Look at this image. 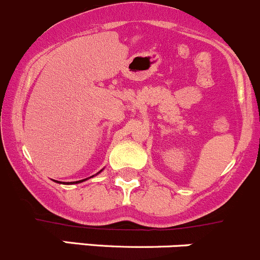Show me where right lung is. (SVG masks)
Here are the masks:
<instances>
[{
    "mask_svg": "<svg viewBox=\"0 0 260 260\" xmlns=\"http://www.w3.org/2000/svg\"><path fill=\"white\" fill-rule=\"evenodd\" d=\"M100 172H101V171H100ZM100 172H99V173H100ZM92 177H93V176H92ZM89 178H91V177H89ZM86 179H87V178H86ZM86 179H82V181H77V182H73V183H81V182L86 181ZM58 183H60V182H58ZM64 183H66V182H64Z\"/></svg>",
    "mask_w": 260,
    "mask_h": 260,
    "instance_id": "obj_1",
    "label": "right lung"
}]
</instances>
